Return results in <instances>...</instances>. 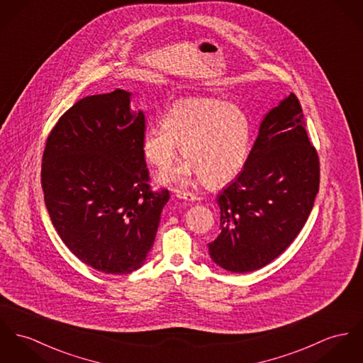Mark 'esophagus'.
I'll list each match as a JSON object with an SVG mask.
<instances>
[{
	"label": "esophagus",
	"instance_id": "34e87169",
	"mask_svg": "<svg viewBox=\"0 0 363 363\" xmlns=\"http://www.w3.org/2000/svg\"><path fill=\"white\" fill-rule=\"evenodd\" d=\"M177 197L181 199V200H186V201H196V200H199L197 196L194 195V194H188V192H178Z\"/></svg>",
	"mask_w": 363,
	"mask_h": 363
}]
</instances>
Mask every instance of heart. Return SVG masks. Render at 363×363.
Segmentation results:
<instances>
[{"label": "heart", "mask_w": 363, "mask_h": 363, "mask_svg": "<svg viewBox=\"0 0 363 363\" xmlns=\"http://www.w3.org/2000/svg\"><path fill=\"white\" fill-rule=\"evenodd\" d=\"M251 135L249 116L239 106L216 98H186L168 108L162 125L145 130L140 149L149 164L166 171L181 146L186 159L159 177L162 185L185 188L201 179L207 186H220L246 166Z\"/></svg>", "instance_id": "b5f03b06"}]
</instances>
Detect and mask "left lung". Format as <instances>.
<instances>
[{"instance_id": "left-lung-1", "label": "left lung", "mask_w": 363, "mask_h": 363, "mask_svg": "<svg viewBox=\"0 0 363 363\" xmlns=\"http://www.w3.org/2000/svg\"><path fill=\"white\" fill-rule=\"evenodd\" d=\"M319 191V159L294 94L267 113L242 172L217 197L213 262L245 274L279 257L307 223Z\"/></svg>"}]
</instances>
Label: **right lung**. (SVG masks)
Masks as SVG:
<instances>
[{"mask_svg": "<svg viewBox=\"0 0 363 363\" xmlns=\"http://www.w3.org/2000/svg\"><path fill=\"white\" fill-rule=\"evenodd\" d=\"M133 94L85 96L51 131L41 186L57 235L94 269L125 275L152 249L168 191L153 194L142 155L145 114Z\"/></svg>", "mask_w": 363, "mask_h": 363, "instance_id": "1", "label": "right lung"}]
</instances>
